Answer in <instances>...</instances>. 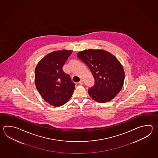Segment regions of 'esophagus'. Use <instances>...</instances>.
Returning <instances> with one entry per match:
<instances>
[{
	"label": "esophagus",
	"mask_w": 158,
	"mask_h": 158,
	"mask_svg": "<svg viewBox=\"0 0 158 158\" xmlns=\"http://www.w3.org/2000/svg\"><path fill=\"white\" fill-rule=\"evenodd\" d=\"M79 84H81V85H82V84H83V80H81V81H79Z\"/></svg>",
	"instance_id": "34e87169"
}]
</instances>
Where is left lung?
<instances>
[{
  "instance_id": "8db88e82",
  "label": "left lung",
  "mask_w": 158,
  "mask_h": 158,
  "mask_svg": "<svg viewBox=\"0 0 158 158\" xmlns=\"http://www.w3.org/2000/svg\"><path fill=\"white\" fill-rule=\"evenodd\" d=\"M77 57L90 69L95 84L88 92L98 102L113 100L124 84L125 73L122 64L116 57L103 49H89L77 53Z\"/></svg>"
}]
</instances>
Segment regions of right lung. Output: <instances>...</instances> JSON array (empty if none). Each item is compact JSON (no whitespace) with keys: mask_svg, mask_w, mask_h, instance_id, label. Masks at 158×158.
<instances>
[{"mask_svg":"<svg viewBox=\"0 0 158 158\" xmlns=\"http://www.w3.org/2000/svg\"><path fill=\"white\" fill-rule=\"evenodd\" d=\"M73 52L56 51L45 56L36 66L35 84L43 98L52 106H61L72 96L75 84L62 67Z\"/></svg>","mask_w":158,"mask_h":158,"instance_id":"obj_1","label":"right lung"}]
</instances>
